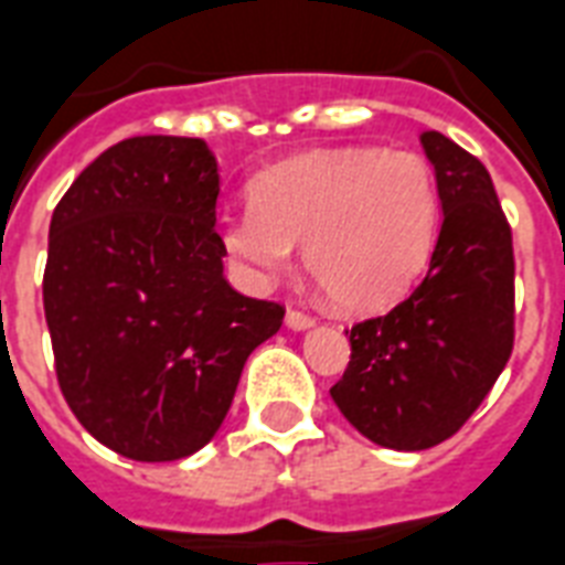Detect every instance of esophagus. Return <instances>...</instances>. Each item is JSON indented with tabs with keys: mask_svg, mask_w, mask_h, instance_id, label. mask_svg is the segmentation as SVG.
Returning <instances> with one entry per match:
<instances>
[{
	"mask_svg": "<svg viewBox=\"0 0 565 565\" xmlns=\"http://www.w3.org/2000/svg\"><path fill=\"white\" fill-rule=\"evenodd\" d=\"M286 323L291 330H306V327H312L315 318L309 312H303V309H288Z\"/></svg>",
	"mask_w": 565,
	"mask_h": 565,
	"instance_id": "34e87169",
	"label": "esophagus"
}]
</instances>
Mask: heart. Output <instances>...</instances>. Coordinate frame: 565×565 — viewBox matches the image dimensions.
<instances>
[{
  "mask_svg": "<svg viewBox=\"0 0 565 565\" xmlns=\"http://www.w3.org/2000/svg\"><path fill=\"white\" fill-rule=\"evenodd\" d=\"M250 209L223 214L217 242L250 286H268L306 247V268L332 306L395 303L430 262L439 188L406 150L344 147L279 161L247 185Z\"/></svg>",
  "mask_w": 565,
  "mask_h": 565,
  "instance_id": "heart-1",
  "label": "heart"
}]
</instances>
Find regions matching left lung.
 <instances>
[{"label": "left lung", "instance_id": "8db88e82", "mask_svg": "<svg viewBox=\"0 0 565 565\" xmlns=\"http://www.w3.org/2000/svg\"><path fill=\"white\" fill-rule=\"evenodd\" d=\"M422 147L436 170L441 230L430 270L392 312L351 327V362L330 388L342 415L383 448L450 439L513 353L515 262L489 170L441 132Z\"/></svg>", "mask_w": 565, "mask_h": 565}]
</instances>
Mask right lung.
<instances>
[{
  "label": "right lung",
  "instance_id": "1",
  "mask_svg": "<svg viewBox=\"0 0 565 565\" xmlns=\"http://www.w3.org/2000/svg\"><path fill=\"white\" fill-rule=\"evenodd\" d=\"M217 194L203 138L141 135L90 161L52 212L43 312L61 395L129 460L212 441L247 356L282 327V306L223 277Z\"/></svg>",
  "mask_w": 565,
  "mask_h": 565
}]
</instances>
